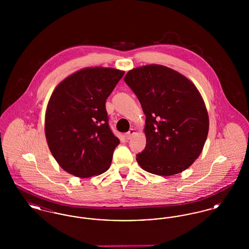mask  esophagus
<instances>
[{"mask_svg":"<svg viewBox=\"0 0 249 249\" xmlns=\"http://www.w3.org/2000/svg\"><path fill=\"white\" fill-rule=\"evenodd\" d=\"M134 133H135V130H133V129H130V130H129L128 132H127V134H126V137H127V139H128V140L130 139Z\"/></svg>","mask_w":249,"mask_h":249,"instance_id":"1","label":"esophagus"}]
</instances>
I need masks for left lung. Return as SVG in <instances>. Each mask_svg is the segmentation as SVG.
I'll list each match as a JSON object with an SVG mask.
<instances>
[{"mask_svg":"<svg viewBox=\"0 0 249 249\" xmlns=\"http://www.w3.org/2000/svg\"><path fill=\"white\" fill-rule=\"evenodd\" d=\"M124 81L145 115V148L136 155L144 171L161 177L188 169L206 141L209 118L197 88L186 76L162 65L128 71Z\"/></svg>","mask_w":249,"mask_h":249,"instance_id":"8db88e82","label":"left lung"}]
</instances>
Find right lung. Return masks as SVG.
I'll use <instances>...</instances> for the list:
<instances>
[{
	"label": "right lung",
	"mask_w": 249,
	"mask_h": 249,
	"mask_svg": "<svg viewBox=\"0 0 249 249\" xmlns=\"http://www.w3.org/2000/svg\"><path fill=\"white\" fill-rule=\"evenodd\" d=\"M123 74L113 68H85L54 89L45 131L51 153L67 173L87 178L109 169L119 140L109 127L106 102Z\"/></svg>",
	"instance_id": "1"
}]
</instances>
